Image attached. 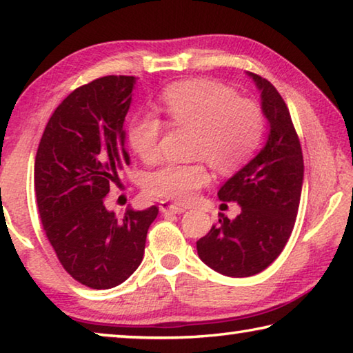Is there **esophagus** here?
Instances as JSON below:
<instances>
[{
	"instance_id": "34e87169",
	"label": "esophagus",
	"mask_w": 353,
	"mask_h": 353,
	"mask_svg": "<svg viewBox=\"0 0 353 353\" xmlns=\"http://www.w3.org/2000/svg\"><path fill=\"white\" fill-rule=\"evenodd\" d=\"M160 212L162 213H183L187 208L182 207V205H177V204H172V202L168 201H162L160 202Z\"/></svg>"
}]
</instances>
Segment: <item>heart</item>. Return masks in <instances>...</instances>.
<instances>
[{"label": "heart", "instance_id": "obj_1", "mask_svg": "<svg viewBox=\"0 0 353 353\" xmlns=\"http://www.w3.org/2000/svg\"><path fill=\"white\" fill-rule=\"evenodd\" d=\"M159 109L172 126L194 130L191 155L207 160L221 172L241 168L265 130V117L254 101L241 99L232 88L212 81L174 83L163 92ZM162 130L163 123L152 112L139 113L130 119L128 140L141 160L151 163L159 159ZM208 182L210 172L202 160L166 162L149 172L145 188L155 198L190 202Z\"/></svg>", "mask_w": 353, "mask_h": 353}]
</instances>
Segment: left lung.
<instances>
[{
	"label": "left lung",
	"mask_w": 353,
	"mask_h": 353,
	"mask_svg": "<svg viewBox=\"0 0 353 353\" xmlns=\"http://www.w3.org/2000/svg\"><path fill=\"white\" fill-rule=\"evenodd\" d=\"M248 76L261 93L270 134L261 151L218 191L221 201L238 202L241 213L235 219L219 214L218 224L196 241L199 259L229 277L255 276L280 255L294 227L303 182L301 141L288 107L270 81Z\"/></svg>",
	"instance_id": "8db88e82"
}]
</instances>
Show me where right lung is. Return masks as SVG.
Segmentation results:
<instances>
[{
  "instance_id": "add662e5",
  "label": "right lung",
  "mask_w": 353,
  "mask_h": 353,
  "mask_svg": "<svg viewBox=\"0 0 353 353\" xmlns=\"http://www.w3.org/2000/svg\"><path fill=\"white\" fill-rule=\"evenodd\" d=\"M134 76H104L70 93L48 121L35 155L41 224L63 270L93 290L123 283L140 266L159 208L107 210L118 170L129 165L124 121Z\"/></svg>"
}]
</instances>
